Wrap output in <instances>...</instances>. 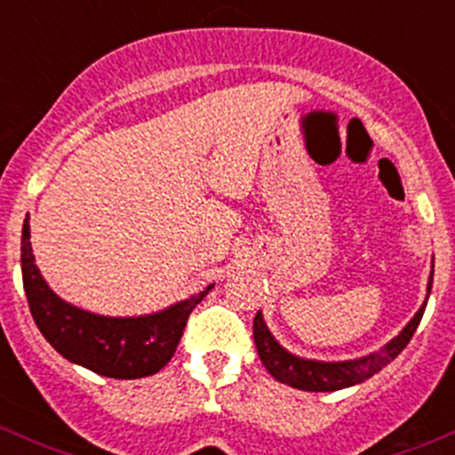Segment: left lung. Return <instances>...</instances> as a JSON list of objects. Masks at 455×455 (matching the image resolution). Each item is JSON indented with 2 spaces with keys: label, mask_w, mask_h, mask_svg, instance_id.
I'll return each instance as SVG.
<instances>
[{
  "label": "left lung",
  "mask_w": 455,
  "mask_h": 455,
  "mask_svg": "<svg viewBox=\"0 0 455 455\" xmlns=\"http://www.w3.org/2000/svg\"><path fill=\"white\" fill-rule=\"evenodd\" d=\"M434 268V266H431ZM431 283H434V270L429 273V282H427V297L416 315L411 316L410 323L392 339V341L385 343L383 347H379L376 352L359 356V359H346V361H319V359H306V356L292 355L291 350L282 346V343L275 339V334L270 332L268 325H266L264 315H255L253 321V337L257 346V355H259L264 368L283 385H291V387L304 389V392H337V389L352 387V385H359L363 380H368L370 376H374L376 371H380L387 363H392L405 346L410 343V339L414 337L416 328H419L420 319L427 308V299H429Z\"/></svg>",
  "instance_id": "left-lung-1"
}]
</instances>
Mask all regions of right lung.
<instances>
[{"label":"right lung","mask_w":455,"mask_h":455,"mask_svg":"<svg viewBox=\"0 0 455 455\" xmlns=\"http://www.w3.org/2000/svg\"><path fill=\"white\" fill-rule=\"evenodd\" d=\"M21 231V277L36 328L45 341L70 363L109 379H142L172 361L191 310L213 288L176 301L158 313L139 316H108L68 304L57 295L35 264L30 222Z\"/></svg>","instance_id":"1"}]
</instances>
